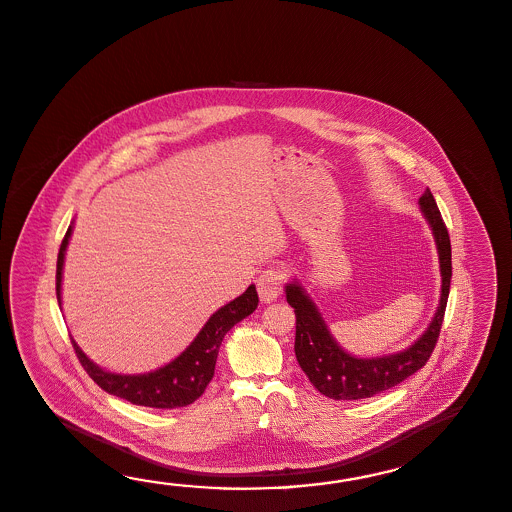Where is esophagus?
I'll use <instances>...</instances> for the list:
<instances>
[{"mask_svg": "<svg viewBox=\"0 0 512 512\" xmlns=\"http://www.w3.org/2000/svg\"><path fill=\"white\" fill-rule=\"evenodd\" d=\"M283 273L277 268H268L266 272H262L257 279V292L261 297L262 303H272L273 299L281 294L283 288Z\"/></svg>", "mask_w": 512, "mask_h": 512, "instance_id": "1", "label": "esophagus"}]
</instances>
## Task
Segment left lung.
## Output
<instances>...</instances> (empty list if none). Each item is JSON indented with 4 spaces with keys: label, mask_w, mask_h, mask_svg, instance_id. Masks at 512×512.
<instances>
[{
    "label": "left lung",
    "mask_w": 512,
    "mask_h": 512,
    "mask_svg": "<svg viewBox=\"0 0 512 512\" xmlns=\"http://www.w3.org/2000/svg\"><path fill=\"white\" fill-rule=\"evenodd\" d=\"M421 211L432 228L433 239L439 253L441 266V299L432 323L419 340L400 353L356 358L345 353L330 334L318 307L308 297L305 288L294 281L284 288L288 305L296 312V358L312 386L321 395L334 400H360L375 397L378 393L397 386L408 376L417 373L430 360L443 325L446 301L452 279V246L443 216L437 209L432 191L426 189L421 198Z\"/></svg>",
    "instance_id": "obj_1"
}]
</instances>
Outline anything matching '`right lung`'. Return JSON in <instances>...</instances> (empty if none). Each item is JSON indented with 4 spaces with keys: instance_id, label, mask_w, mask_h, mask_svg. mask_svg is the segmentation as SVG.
I'll list each match as a JSON object with an SVG mask.
<instances>
[{
    "instance_id": "add662e5",
    "label": "right lung",
    "mask_w": 512,
    "mask_h": 512,
    "mask_svg": "<svg viewBox=\"0 0 512 512\" xmlns=\"http://www.w3.org/2000/svg\"><path fill=\"white\" fill-rule=\"evenodd\" d=\"M71 231L73 228L69 226L58 251V305H62V268H64V257H66ZM257 305H259V296H257L255 284H250L242 296L218 308L215 314L207 319V323L198 332V336L191 341V345L180 356H176L171 364L163 365L145 375H117V373L104 371L80 351L75 341H73V349L79 356L80 364L91 376V380L106 393L125 398L136 406L156 409L183 408L193 404L196 398L202 397L205 387L215 375L216 356L224 336L239 321L253 314Z\"/></svg>"
}]
</instances>
